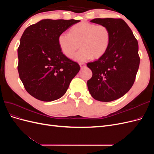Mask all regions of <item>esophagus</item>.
Instances as JSON below:
<instances>
[{
    "mask_svg": "<svg viewBox=\"0 0 154 154\" xmlns=\"http://www.w3.org/2000/svg\"><path fill=\"white\" fill-rule=\"evenodd\" d=\"M80 67L82 69L85 66V64L84 63H80Z\"/></svg>",
    "mask_w": 154,
    "mask_h": 154,
    "instance_id": "esophagus-1",
    "label": "esophagus"
}]
</instances>
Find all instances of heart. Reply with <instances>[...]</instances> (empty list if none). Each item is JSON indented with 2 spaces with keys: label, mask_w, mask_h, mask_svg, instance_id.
Instances as JSON below:
<instances>
[{
  "label": "heart",
  "mask_w": 154,
  "mask_h": 154,
  "mask_svg": "<svg viewBox=\"0 0 154 154\" xmlns=\"http://www.w3.org/2000/svg\"><path fill=\"white\" fill-rule=\"evenodd\" d=\"M110 38V31L106 26L82 22L74 25L69 33L60 34L58 43L62 53L69 58L74 57L80 46L75 60L84 62L92 57L97 59L102 57L109 48Z\"/></svg>",
  "instance_id": "heart-1"
}]
</instances>
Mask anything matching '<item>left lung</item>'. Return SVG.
<instances>
[{
	"mask_svg": "<svg viewBox=\"0 0 154 154\" xmlns=\"http://www.w3.org/2000/svg\"><path fill=\"white\" fill-rule=\"evenodd\" d=\"M91 22L106 26L111 38L106 53L87 64L92 72L87 81L88 91L97 101L118 100L131 88L136 80L140 62L137 40L121 18H94Z\"/></svg>",
	"mask_w": 154,
	"mask_h": 154,
	"instance_id": "left-lung-1",
	"label": "left lung"
}]
</instances>
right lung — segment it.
<instances>
[{
	"mask_svg": "<svg viewBox=\"0 0 154 154\" xmlns=\"http://www.w3.org/2000/svg\"><path fill=\"white\" fill-rule=\"evenodd\" d=\"M80 20L44 19L27 27L18 48V71L26 91L36 99L62 97L80 69L60 50L58 36Z\"/></svg>",
	"mask_w": 154,
	"mask_h": 154,
	"instance_id": "add662e5",
	"label": "right lung"
}]
</instances>
